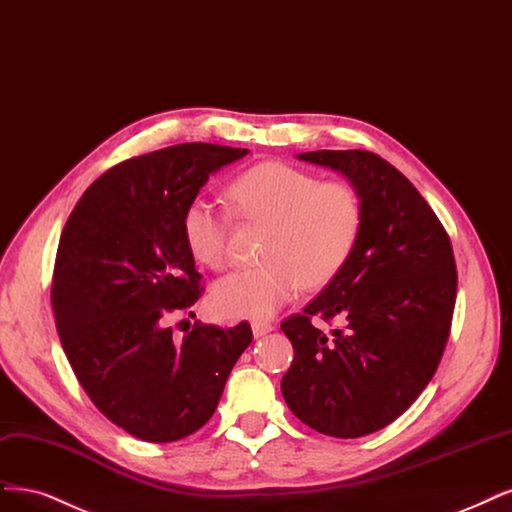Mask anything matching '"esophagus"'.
<instances>
[{
  "label": "esophagus",
  "mask_w": 512,
  "mask_h": 512,
  "mask_svg": "<svg viewBox=\"0 0 512 512\" xmlns=\"http://www.w3.org/2000/svg\"><path fill=\"white\" fill-rule=\"evenodd\" d=\"M273 330H275L273 324H267V322H254V324H252V332H254L256 339L264 337V334H269V332H273Z\"/></svg>",
  "instance_id": "1"
}]
</instances>
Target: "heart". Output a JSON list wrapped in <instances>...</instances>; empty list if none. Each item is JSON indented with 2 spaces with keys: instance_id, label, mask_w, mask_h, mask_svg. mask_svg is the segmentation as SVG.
<instances>
[{
  "instance_id": "obj_1",
  "label": "heart",
  "mask_w": 512,
  "mask_h": 512,
  "mask_svg": "<svg viewBox=\"0 0 512 512\" xmlns=\"http://www.w3.org/2000/svg\"><path fill=\"white\" fill-rule=\"evenodd\" d=\"M237 214L271 226L264 241V267L220 279L211 303L226 320L264 322L290 303L301 284L328 286L354 252L364 220L358 190L349 182H320L317 175L286 163H260L228 186ZM188 250L209 269L228 262V216L205 199L184 211Z\"/></svg>"
}]
</instances>
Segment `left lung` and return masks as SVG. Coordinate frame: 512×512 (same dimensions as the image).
<instances>
[{
	"mask_svg": "<svg viewBox=\"0 0 512 512\" xmlns=\"http://www.w3.org/2000/svg\"><path fill=\"white\" fill-rule=\"evenodd\" d=\"M296 158L343 173L364 220L343 271L281 324L294 347L281 394L309 428L358 438L392 424L434 377L455 307V258L432 207L381 156L317 150ZM315 316L342 326L324 333Z\"/></svg>",
	"mask_w": 512,
	"mask_h": 512,
	"instance_id": "1",
	"label": "left lung"
}]
</instances>
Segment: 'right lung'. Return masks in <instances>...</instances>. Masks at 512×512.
<instances>
[{"label": "right lung", "instance_id": "right-lung-1", "mask_svg": "<svg viewBox=\"0 0 512 512\" xmlns=\"http://www.w3.org/2000/svg\"><path fill=\"white\" fill-rule=\"evenodd\" d=\"M250 150L178 144L105 171L74 207L57 250L52 309L65 356L95 407L148 443L214 415L252 328L167 326L201 296L184 211L209 175Z\"/></svg>", "mask_w": 512, "mask_h": 512}]
</instances>
